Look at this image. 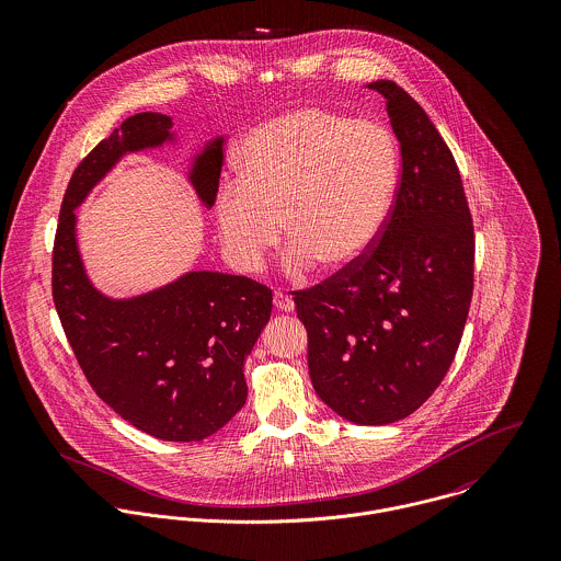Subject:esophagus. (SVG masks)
<instances>
[{
  "instance_id": "obj_1",
  "label": "esophagus",
  "mask_w": 561,
  "mask_h": 561,
  "mask_svg": "<svg viewBox=\"0 0 561 561\" xmlns=\"http://www.w3.org/2000/svg\"><path fill=\"white\" fill-rule=\"evenodd\" d=\"M274 307H276L278 311H285V313H291V311L296 309V305H294L291 296H287V294H285V291H280V289H276V291H274Z\"/></svg>"
}]
</instances>
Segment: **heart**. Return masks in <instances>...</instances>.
<instances>
[{"mask_svg":"<svg viewBox=\"0 0 561 561\" xmlns=\"http://www.w3.org/2000/svg\"><path fill=\"white\" fill-rule=\"evenodd\" d=\"M400 185L391 131L367 118L300 107L252 129L238 151V183L216 196V225L241 272L263 265L285 229L294 274L318 261L339 272L380 238ZM284 225L280 226L279 222Z\"/></svg>","mask_w":561,"mask_h":561,"instance_id":"b5f03b06","label":"heart"}]
</instances>
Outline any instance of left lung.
<instances>
[{"label": "left lung", "instance_id": "left-lung-1", "mask_svg": "<svg viewBox=\"0 0 561 561\" xmlns=\"http://www.w3.org/2000/svg\"><path fill=\"white\" fill-rule=\"evenodd\" d=\"M387 99L400 140V185L374 248L352 267L294 291L316 393L343 419L387 425L447 376L473 298L476 233L456 160L396 81Z\"/></svg>", "mask_w": 561, "mask_h": 561}]
</instances>
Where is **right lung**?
<instances>
[{
    "label": "right lung",
    "mask_w": 561,
    "mask_h": 561,
    "mask_svg": "<svg viewBox=\"0 0 561 561\" xmlns=\"http://www.w3.org/2000/svg\"><path fill=\"white\" fill-rule=\"evenodd\" d=\"M172 118L129 116L73 170L51 254V294L92 391L134 427L172 443L203 440L245 401L243 360L272 313V289L220 272H190L134 300H110L85 278L76 207L125 151L158 147ZM222 170L220 140L196 160L192 183L209 207Z\"/></svg>",
    "instance_id": "right-lung-1"
}]
</instances>
